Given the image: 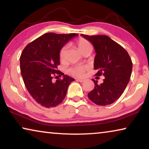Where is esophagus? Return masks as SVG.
<instances>
[{
	"label": "esophagus",
	"mask_w": 149,
	"mask_h": 149,
	"mask_svg": "<svg viewBox=\"0 0 149 149\" xmlns=\"http://www.w3.org/2000/svg\"><path fill=\"white\" fill-rule=\"evenodd\" d=\"M77 81L80 82V83H83V82H84L85 80V79H77Z\"/></svg>",
	"instance_id": "34e87169"
}]
</instances>
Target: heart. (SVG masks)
<instances>
[{
	"label": "heart",
	"instance_id": "1",
	"mask_svg": "<svg viewBox=\"0 0 149 149\" xmlns=\"http://www.w3.org/2000/svg\"><path fill=\"white\" fill-rule=\"evenodd\" d=\"M77 46L79 49L82 52L87 47L91 46V45L87 40L83 38H80L77 40ZM65 54H66V47H64L60 49L59 52V58L60 60H64L65 59ZM87 69V68L86 66L77 65V66L72 67L70 69H69L68 72L70 74L74 75L75 77H82L85 76Z\"/></svg>",
	"mask_w": 149,
	"mask_h": 149
}]
</instances>
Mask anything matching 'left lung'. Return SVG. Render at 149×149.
<instances>
[{
	"mask_svg": "<svg viewBox=\"0 0 149 149\" xmlns=\"http://www.w3.org/2000/svg\"><path fill=\"white\" fill-rule=\"evenodd\" d=\"M81 35L94 46V68L98 70L95 75L104 76L100 84L92 79L95 87L88 93V97L97 105L112 104L120 97L130 81L133 67L130 55L107 35Z\"/></svg>",
	"mask_w": 149,
	"mask_h": 149,
	"instance_id": "8db88e82",
	"label": "left lung"
}]
</instances>
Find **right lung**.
<instances>
[{
	"mask_svg": "<svg viewBox=\"0 0 149 149\" xmlns=\"http://www.w3.org/2000/svg\"><path fill=\"white\" fill-rule=\"evenodd\" d=\"M76 33H47L25 47L19 58L20 70L25 85L37 103L46 108L60 104L66 95L70 83L75 79L57 70L59 52ZM63 76L54 82L55 77Z\"/></svg>",
	"mask_w": 149,
	"mask_h": 149,
	"instance_id": "right-lung-1",
	"label": "right lung"
}]
</instances>
